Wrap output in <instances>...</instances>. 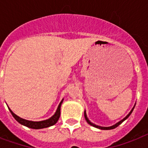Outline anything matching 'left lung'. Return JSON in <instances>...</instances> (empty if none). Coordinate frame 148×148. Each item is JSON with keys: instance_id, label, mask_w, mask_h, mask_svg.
<instances>
[{"instance_id": "1", "label": "left lung", "mask_w": 148, "mask_h": 148, "mask_svg": "<svg viewBox=\"0 0 148 148\" xmlns=\"http://www.w3.org/2000/svg\"><path fill=\"white\" fill-rule=\"evenodd\" d=\"M134 108H134H132V110H131V111H130V113H129L127 115L126 117H124V119L121 120V121L117 122V124H115L114 125H112V126H110V127H101V126H98V125H96V124H93V123H91V122H90V121L88 120V117H87V114H86L85 110H84V117H85V120H86V121H87V122H88V124H90V125H91V126L95 127H97V128L101 129V130H111V129H114V128H115V127H118L120 125V124H121L122 122L124 121H125V120H126L127 118V117H128L129 116H130V115H131V113H132V111H133Z\"/></svg>"}]
</instances>
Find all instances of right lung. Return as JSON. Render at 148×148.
<instances>
[{
    "label": "right lung",
    "instance_id": "obj_1",
    "mask_svg": "<svg viewBox=\"0 0 148 148\" xmlns=\"http://www.w3.org/2000/svg\"><path fill=\"white\" fill-rule=\"evenodd\" d=\"M63 101H64V99H62V101H60V103H59V105L58 107V109L56 110L55 114L52 117H50L49 119L41 121H27V120L23 119L21 117H18L17 115L15 114L13 112L10 108H9V110H10L13 117H14V119L21 124L32 129H42L45 128V127H48L53 126V125H54L58 122L60 115V106H61V103H62Z\"/></svg>",
    "mask_w": 148,
    "mask_h": 148
}]
</instances>
